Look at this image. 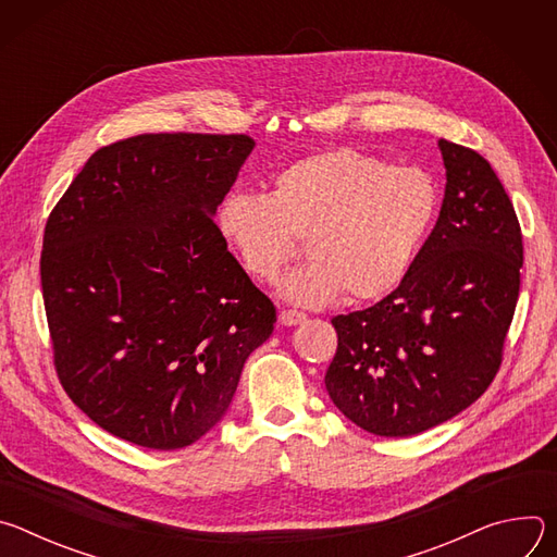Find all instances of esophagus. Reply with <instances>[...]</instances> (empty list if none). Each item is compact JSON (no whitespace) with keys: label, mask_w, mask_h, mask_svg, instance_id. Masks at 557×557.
<instances>
[{"label":"esophagus","mask_w":557,"mask_h":557,"mask_svg":"<svg viewBox=\"0 0 557 557\" xmlns=\"http://www.w3.org/2000/svg\"><path fill=\"white\" fill-rule=\"evenodd\" d=\"M301 322H306V314L299 312V310H282L280 312V324L282 326H297Z\"/></svg>","instance_id":"esophagus-1"}]
</instances>
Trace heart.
<instances>
[{"mask_svg": "<svg viewBox=\"0 0 557 557\" xmlns=\"http://www.w3.org/2000/svg\"><path fill=\"white\" fill-rule=\"evenodd\" d=\"M441 207L436 178L352 147L310 153L273 176L271 194L231 191L215 226L245 273L273 282L304 237L308 262L280 282L284 299L372 301L410 273Z\"/></svg>", "mask_w": 557, "mask_h": 557, "instance_id": "b5f03b06", "label": "heart"}]
</instances>
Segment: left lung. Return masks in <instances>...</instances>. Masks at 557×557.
Listing matches in <instances>:
<instances>
[{
	"label": "left lung",
	"instance_id": "1",
	"mask_svg": "<svg viewBox=\"0 0 557 557\" xmlns=\"http://www.w3.org/2000/svg\"><path fill=\"white\" fill-rule=\"evenodd\" d=\"M445 198L410 273L366 310L333 317V404L376 436H414L494 381L520 290L522 233L485 158L438 140Z\"/></svg>",
	"mask_w": 557,
	"mask_h": 557
}]
</instances>
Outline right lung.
<instances>
[{
  "mask_svg": "<svg viewBox=\"0 0 557 557\" xmlns=\"http://www.w3.org/2000/svg\"><path fill=\"white\" fill-rule=\"evenodd\" d=\"M245 134H140L95 151L52 209L41 288L63 389L106 432L181 449L228 410L275 324L213 222Z\"/></svg>",
  "mask_w": 557,
  "mask_h": 557,
  "instance_id": "obj_1",
  "label": "right lung"
}]
</instances>
